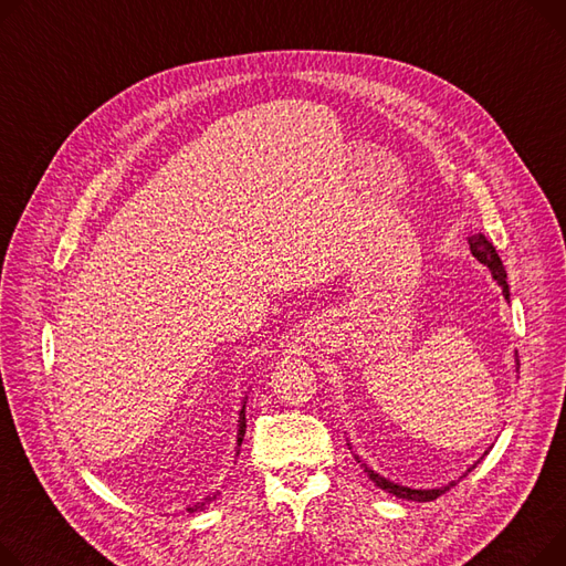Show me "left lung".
Instances as JSON below:
<instances>
[{"label":"left lung","mask_w":566,"mask_h":566,"mask_svg":"<svg viewBox=\"0 0 566 566\" xmlns=\"http://www.w3.org/2000/svg\"><path fill=\"white\" fill-rule=\"evenodd\" d=\"M469 245H471L473 256H475L480 263H484V266H486L489 271H492V277H494V280L499 282V286L503 289V295L510 297L507 273H505V269H503V261H501L496 248L492 245V241H489L484 234H473V237H469ZM348 446H350V443H348ZM355 460L359 462L357 455H355ZM471 469H473V467H471ZM471 469H469V471H471ZM364 471L368 473V478H370L375 484H378L380 489H385V492H389V494H394V496H398V499L419 501V503L434 501V499H439L441 494H446L450 486H455V482H450V484H446V486H441V489H411V486H402V484H396V482L382 478L380 473L370 471L366 464H364Z\"/></svg>","instance_id":"obj_1"}]
</instances>
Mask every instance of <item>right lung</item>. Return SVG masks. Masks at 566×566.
Instances as JSON below:
<instances>
[{
  "label": "right lung",
  "mask_w": 566,
  "mask_h": 566,
  "mask_svg": "<svg viewBox=\"0 0 566 566\" xmlns=\"http://www.w3.org/2000/svg\"><path fill=\"white\" fill-rule=\"evenodd\" d=\"M243 434H245V405H243V409H241V413H239V434H237V443L241 446L243 443ZM239 455V453H237ZM218 496V492L213 494V496H209V499H205L202 503H198L196 507H188V512H196V510H202L209 501H213Z\"/></svg>",
  "instance_id": "right-lung-1"
}]
</instances>
